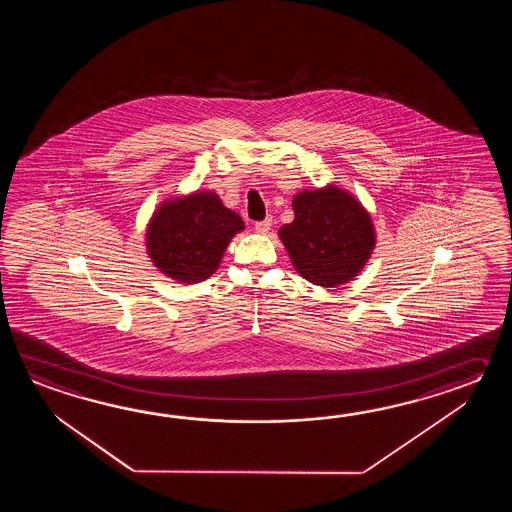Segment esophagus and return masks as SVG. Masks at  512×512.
<instances>
[{
  "label": "esophagus",
  "mask_w": 512,
  "mask_h": 512,
  "mask_svg": "<svg viewBox=\"0 0 512 512\" xmlns=\"http://www.w3.org/2000/svg\"><path fill=\"white\" fill-rule=\"evenodd\" d=\"M271 225V218L263 219V221H256V223H254V230H256L258 234H267V232L271 230Z\"/></svg>",
  "instance_id": "esophagus-1"
}]
</instances>
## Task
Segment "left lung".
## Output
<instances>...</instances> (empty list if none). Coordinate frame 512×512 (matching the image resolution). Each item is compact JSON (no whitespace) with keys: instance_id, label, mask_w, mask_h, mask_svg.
<instances>
[{"instance_id":"8db88e82","label":"left lung","mask_w":512,"mask_h":512,"mask_svg":"<svg viewBox=\"0 0 512 512\" xmlns=\"http://www.w3.org/2000/svg\"><path fill=\"white\" fill-rule=\"evenodd\" d=\"M293 223L280 229L296 271L315 285L335 287L357 276L375 245L370 214L344 190H304L293 199Z\"/></svg>"}]
</instances>
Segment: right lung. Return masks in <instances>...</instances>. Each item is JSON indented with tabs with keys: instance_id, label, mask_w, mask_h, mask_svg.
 <instances>
[{
	"instance_id": "right-lung-1",
	"label": "right lung",
	"mask_w": 512,
	"mask_h": 512,
	"mask_svg": "<svg viewBox=\"0 0 512 512\" xmlns=\"http://www.w3.org/2000/svg\"><path fill=\"white\" fill-rule=\"evenodd\" d=\"M243 219L216 194L199 192L166 201L148 227V254L166 276L177 282H203L218 269L223 252Z\"/></svg>"
}]
</instances>
